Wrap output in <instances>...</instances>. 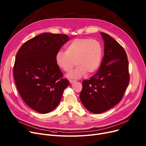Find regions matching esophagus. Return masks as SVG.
Wrapping results in <instances>:
<instances>
[{
	"instance_id": "esophagus-1",
	"label": "esophagus",
	"mask_w": 146,
	"mask_h": 146,
	"mask_svg": "<svg viewBox=\"0 0 146 146\" xmlns=\"http://www.w3.org/2000/svg\"><path fill=\"white\" fill-rule=\"evenodd\" d=\"M69 82H70V83H71V84H72V83H74L75 82H76V80H69Z\"/></svg>"
}]
</instances>
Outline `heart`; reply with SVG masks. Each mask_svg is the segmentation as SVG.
Wrapping results in <instances>:
<instances>
[{"label": "heart", "instance_id": "obj_1", "mask_svg": "<svg viewBox=\"0 0 146 146\" xmlns=\"http://www.w3.org/2000/svg\"><path fill=\"white\" fill-rule=\"evenodd\" d=\"M102 50L98 41L89 38H76L69 42L66 51H59L56 55L57 66L65 72H70L75 64L73 70L67 78L77 79L96 72L101 65Z\"/></svg>", "mask_w": 146, "mask_h": 146}]
</instances>
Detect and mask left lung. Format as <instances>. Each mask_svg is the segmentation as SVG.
Segmentation results:
<instances>
[{
  "mask_svg": "<svg viewBox=\"0 0 146 146\" xmlns=\"http://www.w3.org/2000/svg\"><path fill=\"white\" fill-rule=\"evenodd\" d=\"M104 56L98 72L82 82L80 99L91 112L101 113L118 104L129 82L128 61L124 48L108 34L101 33Z\"/></svg>",
  "mask_w": 146,
  "mask_h": 146,
  "instance_id": "left-lung-1",
  "label": "left lung"
}]
</instances>
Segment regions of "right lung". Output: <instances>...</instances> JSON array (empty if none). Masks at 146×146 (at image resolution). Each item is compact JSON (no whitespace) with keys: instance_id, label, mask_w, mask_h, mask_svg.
Returning <instances> with one entry per match:
<instances>
[{"instance_id":"add662e5","label":"right lung","mask_w":146,"mask_h":146,"mask_svg":"<svg viewBox=\"0 0 146 146\" xmlns=\"http://www.w3.org/2000/svg\"><path fill=\"white\" fill-rule=\"evenodd\" d=\"M69 40L65 34L45 33L26 41L17 52L13 66L15 84L21 98L33 110H54L69 85L56 63V55Z\"/></svg>"}]
</instances>
